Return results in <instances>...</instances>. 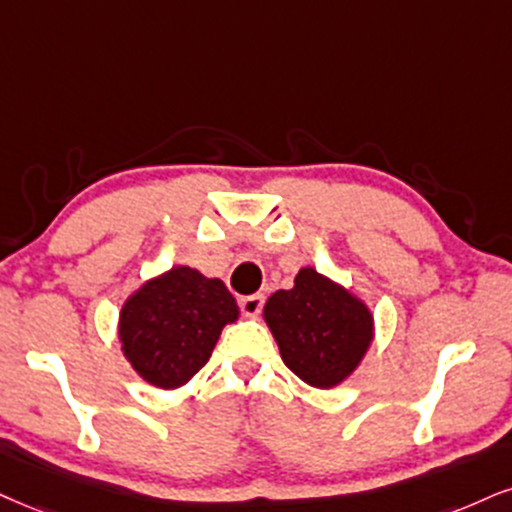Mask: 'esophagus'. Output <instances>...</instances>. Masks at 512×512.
I'll list each match as a JSON object with an SVG mask.
<instances>
[{
    "label": "esophagus",
    "instance_id": "esophagus-1",
    "mask_svg": "<svg viewBox=\"0 0 512 512\" xmlns=\"http://www.w3.org/2000/svg\"><path fill=\"white\" fill-rule=\"evenodd\" d=\"M239 308H242V313L246 315V318H256L263 308V294L244 296V299H239Z\"/></svg>",
    "mask_w": 512,
    "mask_h": 512
}]
</instances>
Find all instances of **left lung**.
<instances>
[{
	"label": "left lung",
	"mask_w": 512,
	"mask_h": 512,
	"mask_svg": "<svg viewBox=\"0 0 512 512\" xmlns=\"http://www.w3.org/2000/svg\"><path fill=\"white\" fill-rule=\"evenodd\" d=\"M263 318L287 368L318 389L342 384L363 361L375 332L370 308L315 268H301L292 289L270 296Z\"/></svg>",
	"instance_id": "left-lung-1"
}]
</instances>
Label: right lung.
<instances>
[{"label": "right lung", "mask_w": 512, "mask_h": 512, "mask_svg": "<svg viewBox=\"0 0 512 512\" xmlns=\"http://www.w3.org/2000/svg\"><path fill=\"white\" fill-rule=\"evenodd\" d=\"M237 318V301L223 280L175 266L128 296L118 339L144 382L178 389L204 368L223 327Z\"/></svg>", "instance_id": "right-lung-1"}]
</instances>
